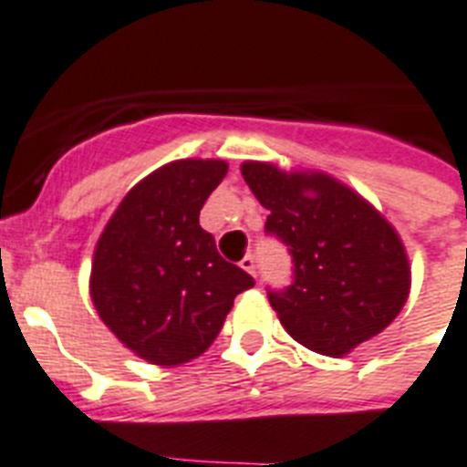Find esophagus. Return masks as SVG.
I'll list each match as a JSON object with an SVG mask.
<instances>
[{
  "label": "esophagus",
  "instance_id": "1",
  "mask_svg": "<svg viewBox=\"0 0 467 467\" xmlns=\"http://www.w3.org/2000/svg\"><path fill=\"white\" fill-rule=\"evenodd\" d=\"M240 266L244 268L246 273H252V275H256V259H254L252 254H246L244 259L240 261Z\"/></svg>",
  "mask_w": 467,
  "mask_h": 467
}]
</instances>
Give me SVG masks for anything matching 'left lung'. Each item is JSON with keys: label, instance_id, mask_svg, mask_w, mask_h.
<instances>
[{"label": "left lung", "instance_id": "left-lung-1", "mask_svg": "<svg viewBox=\"0 0 467 467\" xmlns=\"http://www.w3.org/2000/svg\"><path fill=\"white\" fill-rule=\"evenodd\" d=\"M242 177L268 208L266 234L293 256V280L268 302L297 343L340 358L381 333L403 309L410 266L389 223L328 174L244 162Z\"/></svg>", "mask_w": 467, "mask_h": 467}]
</instances>
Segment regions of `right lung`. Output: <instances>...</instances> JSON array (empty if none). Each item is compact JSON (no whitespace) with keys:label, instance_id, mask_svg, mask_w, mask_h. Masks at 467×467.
<instances>
[{"label":"right lung","instance_id":"add662e5","mask_svg":"<svg viewBox=\"0 0 467 467\" xmlns=\"http://www.w3.org/2000/svg\"><path fill=\"white\" fill-rule=\"evenodd\" d=\"M223 161H177L136 184L93 256L90 297L109 331L150 365L199 358L254 278L225 261L199 213Z\"/></svg>","mask_w":467,"mask_h":467}]
</instances>
